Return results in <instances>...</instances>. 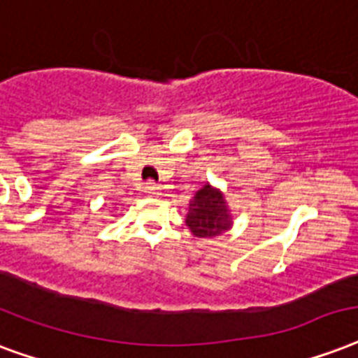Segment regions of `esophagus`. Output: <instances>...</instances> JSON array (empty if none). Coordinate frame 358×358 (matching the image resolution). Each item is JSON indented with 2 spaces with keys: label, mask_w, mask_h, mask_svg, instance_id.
<instances>
[{
  "label": "esophagus",
  "mask_w": 358,
  "mask_h": 358,
  "mask_svg": "<svg viewBox=\"0 0 358 358\" xmlns=\"http://www.w3.org/2000/svg\"><path fill=\"white\" fill-rule=\"evenodd\" d=\"M146 193H148V195H159V187H157V184H154V182H148V184H146Z\"/></svg>",
  "instance_id": "obj_1"
}]
</instances>
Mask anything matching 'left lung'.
<instances>
[{
    "label": "left lung",
    "mask_w": 358,
    "mask_h": 358,
    "mask_svg": "<svg viewBox=\"0 0 358 358\" xmlns=\"http://www.w3.org/2000/svg\"><path fill=\"white\" fill-rule=\"evenodd\" d=\"M185 225L199 238H212L227 231L231 227V215L222 193L208 184L199 189L189 204Z\"/></svg>",
    "instance_id": "left-lung-1"
}]
</instances>
